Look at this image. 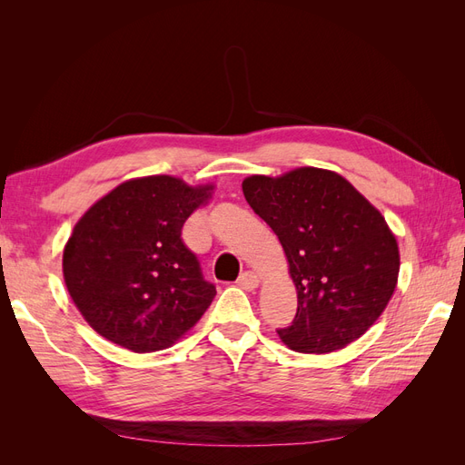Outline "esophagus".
I'll return each mask as SVG.
<instances>
[{"label":"esophagus","instance_id":"34e87169","mask_svg":"<svg viewBox=\"0 0 465 465\" xmlns=\"http://www.w3.org/2000/svg\"><path fill=\"white\" fill-rule=\"evenodd\" d=\"M236 283L244 291H254L260 285V277L254 272H244L241 277H238Z\"/></svg>","mask_w":465,"mask_h":465}]
</instances>
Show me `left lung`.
I'll list each match as a JSON object with an SVG mask.
<instances>
[{"mask_svg": "<svg viewBox=\"0 0 465 465\" xmlns=\"http://www.w3.org/2000/svg\"><path fill=\"white\" fill-rule=\"evenodd\" d=\"M248 205L277 234L297 287V314L277 330L297 353H331L367 331L390 302L400 250L386 219L349 182L302 166L242 182Z\"/></svg>", "mask_w": 465, "mask_h": 465, "instance_id": "left-lung-1", "label": "left lung"}]
</instances>
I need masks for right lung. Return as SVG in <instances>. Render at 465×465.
<instances>
[{
	"instance_id": "add662e5",
	"label": "right lung",
	"mask_w": 465,
	"mask_h": 465,
	"mask_svg": "<svg viewBox=\"0 0 465 465\" xmlns=\"http://www.w3.org/2000/svg\"><path fill=\"white\" fill-rule=\"evenodd\" d=\"M211 190L164 174L135 178L79 219L64 250V279L94 331L134 353H153L195 326L217 291L182 241V227Z\"/></svg>"
}]
</instances>
